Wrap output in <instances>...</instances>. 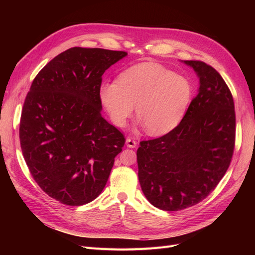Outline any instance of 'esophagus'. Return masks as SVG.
Here are the masks:
<instances>
[{
	"label": "esophagus",
	"instance_id": "1",
	"mask_svg": "<svg viewBox=\"0 0 255 255\" xmlns=\"http://www.w3.org/2000/svg\"><path fill=\"white\" fill-rule=\"evenodd\" d=\"M126 143H127L128 148H135V146L137 145V141L132 139V138H127Z\"/></svg>",
	"mask_w": 255,
	"mask_h": 255
}]
</instances>
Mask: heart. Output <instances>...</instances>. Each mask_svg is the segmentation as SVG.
<instances>
[{
	"label": "heart",
	"instance_id": "obj_1",
	"mask_svg": "<svg viewBox=\"0 0 255 255\" xmlns=\"http://www.w3.org/2000/svg\"><path fill=\"white\" fill-rule=\"evenodd\" d=\"M189 82L156 64L128 69L118 83L105 82L100 98L115 126L125 127L134 112L151 135L172 130L183 119L191 99Z\"/></svg>",
	"mask_w": 255,
	"mask_h": 255
}]
</instances>
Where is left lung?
<instances>
[{
  "mask_svg": "<svg viewBox=\"0 0 255 255\" xmlns=\"http://www.w3.org/2000/svg\"><path fill=\"white\" fill-rule=\"evenodd\" d=\"M199 78L198 95L180 125L140 142L138 179L148 201L164 211L201 202L227 172L235 144L233 97L226 82L203 61L184 60Z\"/></svg>",
  "mask_w": 255,
  "mask_h": 255,
  "instance_id": "8db88e82",
  "label": "left lung"
}]
</instances>
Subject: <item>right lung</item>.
Returning <instances> with one entry per match:
<instances>
[{"label":"right lung","instance_id":"add662e5","mask_svg":"<svg viewBox=\"0 0 255 255\" xmlns=\"http://www.w3.org/2000/svg\"><path fill=\"white\" fill-rule=\"evenodd\" d=\"M127 52L71 48L36 75L20 121L23 156L39 187L79 206L101 194L126 139L101 115L102 75Z\"/></svg>","mask_w":255,"mask_h":255}]
</instances>
